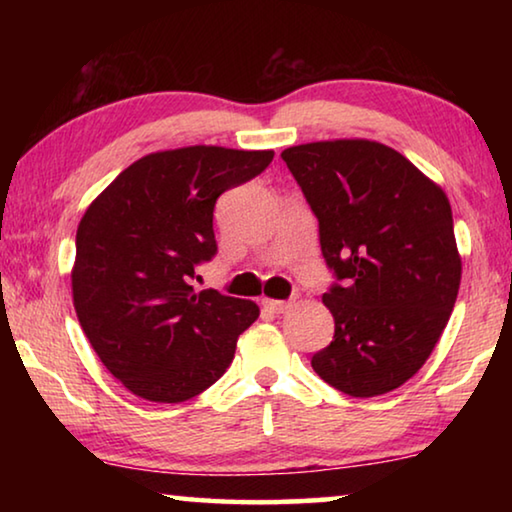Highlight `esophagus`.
Returning <instances> with one entry per match:
<instances>
[{"label": "esophagus", "instance_id": "34e87169", "mask_svg": "<svg viewBox=\"0 0 512 512\" xmlns=\"http://www.w3.org/2000/svg\"><path fill=\"white\" fill-rule=\"evenodd\" d=\"M264 307L271 311V314H284V311H287L291 305L289 302H284V300H264Z\"/></svg>", "mask_w": 512, "mask_h": 512}]
</instances>
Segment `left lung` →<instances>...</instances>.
<instances>
[{
  "mask_svg": "<svg viewBox=\"0 0 512 512\" xmlns=\"http://www.w3.org/2000/svg\"><path fill=\"white\" fill-rule=\"evenodd\" d=\"M282 160L318 219L320 253L334 275L323 296L334 339L311 368L352 397L395 391L429 359L458 296L447 196L379 142L300 144Z\"/></svg>",
  "mask_w": 512,
  "mask_h": 512,
  "instance_id": "1",
  "label": "left lung"
}]
</instances>
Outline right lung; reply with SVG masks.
Returning a JSON list of instances; mask_svg holds the SVG:
<instances>
[{
  "instance_id": "right-lung-1",
  "label": "right lung",
  "mask_w": 512,
  "mask_h": 512,
  "mask_svg": "<svg viewBox=\"0 0 512 512\" xmlns=\"http://www.w3.org/2000/svg\"><path fill=\"white\" fill-rule=\"evenodd\" d=\"M273 151L223 146L151 153L103 189L76 230L74 309L110 375L149 402L192 400L232 363L255 323L250 300L196 293L216 255L214 205L259 176Z\"/></svg>"
}]
</instances>
